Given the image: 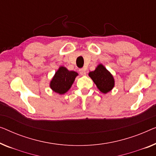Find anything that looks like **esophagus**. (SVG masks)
I'll list each match as a JSON object with an SVG mask.
<instances>
[{
	"label": "esophagus",
	"instance_id": "34e87169",
	"mask_svg": "<svg viewBox=\"0 0 156 156\" xmlns=\"http://www.w3.org/2000/svg\"><path fill=\"white\" fill-rule=\"evenodd\" d=\"M80 73L81 75H86V74H87V73H86V69L84 68H82V69H80Z\"/></svg>",
	"mask_w": 156,
	"mask_h": 156
}]
</instances>
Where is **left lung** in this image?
Instances as JSON below:
<instances>
[{"label": "left lung", "mask_w": 156, "mask_h": 156, "mask_svg": "<svg viewBox=\"0 0 156 156\" xmlns=\"http://www.w3.org/2000/svg\"><path fill=\"white\" fill-rule=\"evenodd\" d=\"M89 76L96 87L103 94L111 91L115 86L113 76L102 64H99L94 71L90 72Z\"/></svg>", "instance_id": "obj_1"}]
</instances>
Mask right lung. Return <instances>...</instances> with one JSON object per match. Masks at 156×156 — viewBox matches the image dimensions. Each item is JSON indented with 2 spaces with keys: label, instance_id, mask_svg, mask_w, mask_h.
I'll list each match as a JSON object with an SVG mask.
<instances>
[{
  "label": "right lung",
  "instance_id": "right-lung-1",
  "mask_svg": "<svg viewBox=\"0 0 156 156\" xmlns=\"http://www.w3.org/2000/svg\"><path fill=\"white\" fill-rule=\"evenodd\" d=\"M77 75L76 72L69 71L63 66L60 67L51 81L50 87L55 93L64 94L70 89Z\"/></svg>",
  "mask_w": 156,
  "mask_h": 156
}]
</instances>
